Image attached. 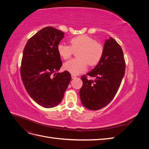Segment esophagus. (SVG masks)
<instances>
[{
  "label": "esophagus",
  "mask_w": 149,
  "mask_h": 149,
  "mask_svg": "<svg viewBox=\"0 0 149 149\" xmlns=\"http://www.w3.org/2000/svg\"><path fill=\"white\" fill-rule=\"evenodd\" d=\"M71 78L73 79H74V78H76V76L74 75V74H71Z\"/></svg>",
  "instance_id": "1"
}]
</instances>
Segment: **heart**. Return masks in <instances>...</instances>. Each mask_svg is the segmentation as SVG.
Segmentation results:
<instances>
[{
	"mask_svg": "<svg viewBox=\"0 0 149 149\" xmlns=\"http://www.w3.org/2000/svg\"><path fill=\"white\" fill-rule=\"evenodd\" d=\"M70 45L61 42L57 50L61 58L68 59L74 52H77V58L65 62L63 68L72 74H78L86 70L87 63L90 66L97 65L101 60L104 53L102 45L95 39L86 35L73 37L70 40Z\"/></svg>",
	"mask_w": 149,
	"mask_h": 149,
	"instance_id": "b5f03b06",
	"label": "heart"
}]
</instances>
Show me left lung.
I'll return each instance as SVG.
<instances>
[{"label": "left lung", "instance_id": "left-lung-1", "mask_svg": "<svg viewBox=\"0 0 149 149\" xmlns=\"http://www.w3.org/2000/svg\"><path fill=\"white\" fill-rule=\"evenodd\" d=\"M125 70L123 49L114 38L109 37L105 41L101 61L86 74L94 79H88L86 75L81 78L83 84L79 96L83 105L94 111L107 106L118 92Z\"/></svg>", "mask_w": 149, "mask_h": 149}]
</instances>
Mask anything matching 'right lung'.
<instances>
[{
  "mask_svg": "<svg viewBox=\"0 0 149 149\" xmlns=\"http://www.w3.org/2000/svg\"><path fill=\"white\" fill-rule=\"evenodd\" d=\"M63 37V31L47 26L31 37L24 49L22 81L31 98L45 108L59 104L71 79L68 71L56 73L62 66L57 46Z\"/></svg>",
  "mask_w": 149,
  "mask_h": 149,
  "instance_id": "add662e5",
  "label": "right lung"
}]
</instances>
